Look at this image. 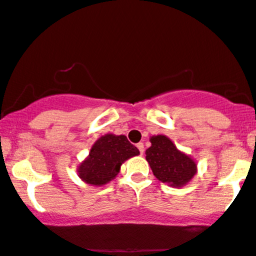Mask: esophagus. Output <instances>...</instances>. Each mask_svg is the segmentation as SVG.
I'll return each instance as SVG.
<instances>
[{
    "label": "esophagus",
    "instance_id": "esophagus-1",
    "mask_svg": "<svg viewBox=\"0 0 256 256\" xmlns=\"http://www.w3.org/2000/svg\"><path fill=\"white\" fill-rule=\"evenodd\" d=\"M137 148H138V150H140V155H143V152H144V146H143V143H138Z\"/></svg>",
    "mask_w": 256,
    "mask_h": 256
}]
</instances>
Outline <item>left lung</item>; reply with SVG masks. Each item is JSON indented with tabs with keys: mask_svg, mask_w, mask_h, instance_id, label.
<instances>
[{
	"mask_svg": "<svg viewBox=\"0 0 256 256\" xmlns=\"http://www.w3.org/2000/svg\"><path fill=\"white\" fill-rule=\"evenodd\" d=\"M152 146L146 158L158 180L174 188L184 186L196 174L198 166L189 155L178 150L168 137L158 134L150 138Z\"/></svg>",
	"mask_w": 256,
	"mask_h": 256,
	"instance_id": "obj_1",
	"label": "left lung"
}]
</instances>
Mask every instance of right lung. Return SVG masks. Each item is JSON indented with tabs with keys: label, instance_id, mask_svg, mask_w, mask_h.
<instances>
[{
	"label": "right lung",
	"instance_id": "1",
	"mask_svg": "<svg viewBox=\"0 0 256 256\" xmlns=\"http://www.w3.org/2000/svg\"><path fill=\"white\" fill-rule=\"evenodd\" d=\"M138 154L124 134H107L91 146L89 156L78 166V174L85 183L101 186L116 177L124 161Z\"/></svg>",
	"mask_w": 256,
	"mask_h": 256
}]
</instances>
